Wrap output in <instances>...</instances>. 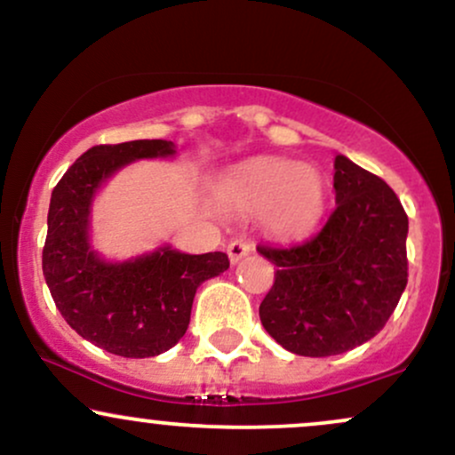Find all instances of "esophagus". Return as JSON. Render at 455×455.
Returning a JSON list of instances; mask_svg holds the SVG:
<instances>
[{
  "label": "esophagus",
  "mask_w": 455,
  "mask_h": 455,
  "mask_svg": "<svg viewBox=\"0 0 455 455\" xmlns=\"http://www.w3.org/2000/svg\"><path fill=\"white\" fill-rule=\"evenodd\" d=\"M227 252H228V259H231V263L235 265V263H239L245 254L252 252V243H250L248 239H233V242L228 243Z\"/></svg>",
  "instance_id": "34e87169"
}]
</instances>
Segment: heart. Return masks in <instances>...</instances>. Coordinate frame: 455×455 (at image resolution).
Wrapping results in <instances>:
<instances>
[{
    "mask_svg": "<svg viewBox=\"0 0 455 455\" xmlns=\"http://www.w3.org/2000/svg\"><path fill=\"white\" fill-rule=\"evenodd\" d=\"M218 196L233 210L267 213L274 233L299 237L321 222L327 207L325 177L295 160L263 158L224 177Z\"/></svg>",
    "mask_w": 455,
    "mask_h": 455,
    "instance_id": "heart-1",
    "label": "heart"
}]
</instances>
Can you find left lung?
Segmentation results:
<instances>
[{"mask_svg": "<svg viewBox=\"0 0 455 455\" xmlns=\"http://www.w3.org/2000/svg\"><path fill=\"white\" fill-rule=\"evenodd\" d=\"M333 169L336 210L325 227L293 245H257L275 265L260 323L304 357L347 353L377 336L409 280L400 198L347 156H336Z\"/></svg>", "mask_w": 455, "mask_h": 455, "instance_id": "left-lung-1", "label": "left lung"}]
</instances>
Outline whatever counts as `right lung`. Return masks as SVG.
<instances>
[{"label": "right lung", "mask_w": 455, "mask_h": 455, "mask_svg": "<svg viewBox=\"0 0 455 455\" xmlns=\"http://www.w3.org/2000/svg\"><path fill=\"white\" fill-rule=\"evenodd\" d=\"M173 140L143 139L87 149L51 195L43 271L57 310L81 338L119 357H156L184 338L205 280L228 269L224 252L184 254L171 245L108 263L90 245L98 188L143 158H169Z\"/></svg>", "instance_id": "add662e5"}]
</instances>
